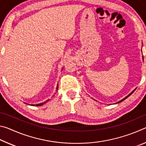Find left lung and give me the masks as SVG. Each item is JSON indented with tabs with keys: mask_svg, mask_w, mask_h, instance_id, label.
I'll use <instances>...</instances> for the list:
<instances>
[{
	"mask_svg": "<svg viewBox=\"0 0 146 146\" xmlns=\"http://www.w3.org/2000/svg\"><path fill=\"white\" fill-rule=\"evenodd\" d=\"M133 92H134V91H133V92H131V93H130V94H129V95H127V97H125V98H123V99H122V100H120V101H119V102H118V103H120V102H122V101H123V100H125V99H126V98H127V97H129V96H130V95H131V94H132V93H133Z\"/></svg>",
	"mask_w": 146,
	"mask_h": 146,
	"instance_id": "8db88e82",
	"label": "left lung"
}]
</instances>
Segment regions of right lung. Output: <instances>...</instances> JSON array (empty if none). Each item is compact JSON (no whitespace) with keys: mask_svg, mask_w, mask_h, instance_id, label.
Wrapping results in <instances>:
<instances>
[{"mask_svg":"<svg viewBox=\"0 0 146 146\" xmlns=\"http://www.w3.org/2000/svg\"><path fill=\"white\" fill-rule=\"evenodd\" d=\"M58 85H57V86H56V91L58 90ZM45 103V102H44V103H41V104H36V105H33V106H42V105H43ZM32 106V105H31Z\"/></svg>","mask_w":146,"mask_h":146,"instance_id":"1","label":"right lung"}]
</instances>
